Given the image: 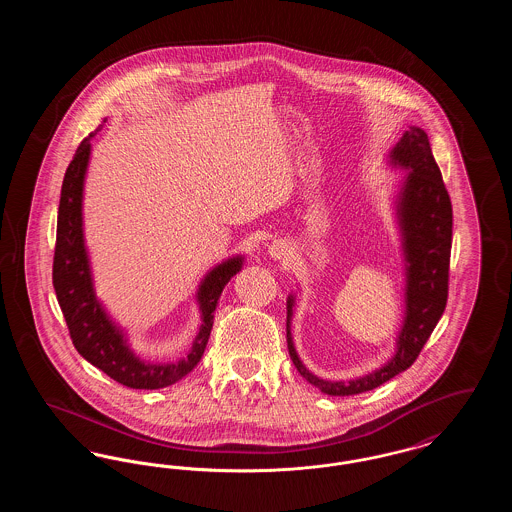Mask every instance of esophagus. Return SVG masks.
<instances>
[{
    "label": "esophagus",
    "instance_id": "esophagus-1",
    "mask_svg": "<svg viewBox=\"0 0 512 512\" xmlns=\"http://www.w3.org/2000/svg\"><path fill=\"white\" fill-rule=\"evenodd\" d=\"M290 253V249H288V245L284 244V242H272V244L268 245V255L274 259V261H278V259H284L286 255Z\"/></svg>",
    "mask_w": 512,
    "mask_h": 512
}]
</instances>
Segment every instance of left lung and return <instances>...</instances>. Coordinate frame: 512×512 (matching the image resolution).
<instances>
[{"mask_svg": "<svg viewBox=\"0 0 512 512\" xmlns=\"http://www.w3.org/2000/svg\"><path fill=\"white\" fill-rule=\"evenodd\" d=\"M390 165L407 171L395 195V219L405 259V317L390 361L355 380L334 382L318 378L301 363L295 351L292 338L295 297L293 293L288 297L286 338L293 365L309 384L326 395L345 397L365 393L407 370L445 311L453 209L428 134L418 126H409L390 151Z\"/></svg>", "mask_w": 512, "mask_h": 512, "instance_id": "left-lung-1", "label": "left lung"}]
</instances>
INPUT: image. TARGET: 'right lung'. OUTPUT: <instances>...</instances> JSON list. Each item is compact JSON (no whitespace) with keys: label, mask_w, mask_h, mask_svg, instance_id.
I'll use <instances>...</instances> for the list:
<instances>
[{"label":"right lung","mask_w":512,"mask_h":512,"mask_svg":"<svg viewBox=\"0 0 512 512\" xmlns=\"http://www.w3.org/2000/svg\"><path fill=\"white\" fill-rule=\"evenodd\" d=\"M96 132L82 140L63 178L53 257V288L74 347L88 363L98 366L109 378L132 390L167 388L182 380L201 361L211 336L220 293L230 278L242 270L244 257L236 255L222 261L201 280L195 293L201 313V328L184 359L174 363H151L140 359L130 347L121 326L113 322L96 297L90 257L84 244V178L92 153L90 140Z\"/></svg>","instance_id":"right-lung-1"}]
</instances>
